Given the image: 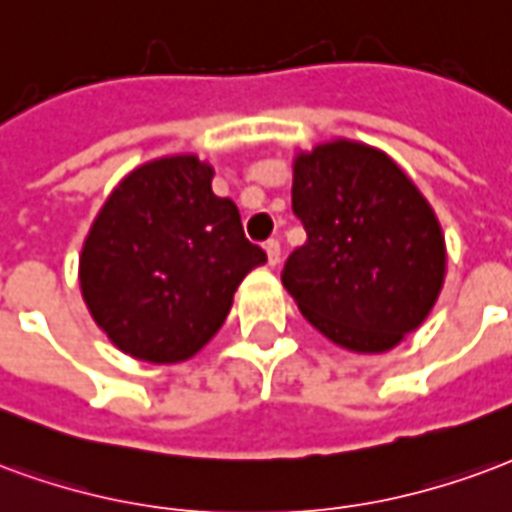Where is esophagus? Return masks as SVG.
Instances as JSON below:
<instances>
[{"instance_id": "34e87169", "label": "esophagus", "mask_w": 512, "mask_h": 512, "mask_svg": "<svg viewBox=\"0 0 512 512\" xmlns=\"http://www.w3.org/2000/svg\"><path fill=\"white\" fill-rule=\"evenodd\" d=\"M264 251H267V261H270L272 267L281 261V242L278 240H270L267 245H264Z\"/></svg>"}]
</instances>
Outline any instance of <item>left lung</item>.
<instances>
[{
	"label": "left lung",
	"mask_w": 512,
	"mask_h": 512,
	"mask_svg": "<svg viewBox=\"0 0 512 512\" xmlns=\"http://www.w3.org/2000/svg\"><path fill=\"white\" fill-rule=\"evenodd\" d=\"M292 210L308 240L281 281L319 333L352 352H387L423 324L445 281V240L384 152L335 141L300 155Z\"/></svg>",
	"instance_id": "8db88e82"
}]
</instances>
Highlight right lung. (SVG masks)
I'll list each match as a JSON object with an SVG mask.
<instances>
[{
	"instance_id": "right-lung-1",
	"label": "right lung",
	"mask_w": 512,
	"mask_h": 512,
	"mask_svg": "<svg viewBox=\"0 0 512 512\" xmlns=\"http://www.w3.org/2000/svg\"><path fill=\"white\" fill-rule=\"evenodd\" d=\"M267 261L237 204L193 155L136 169L108 196L81 253V292L130 357L179 363L226 322L240 281Z\"/></svg>"
}]
</instances>
